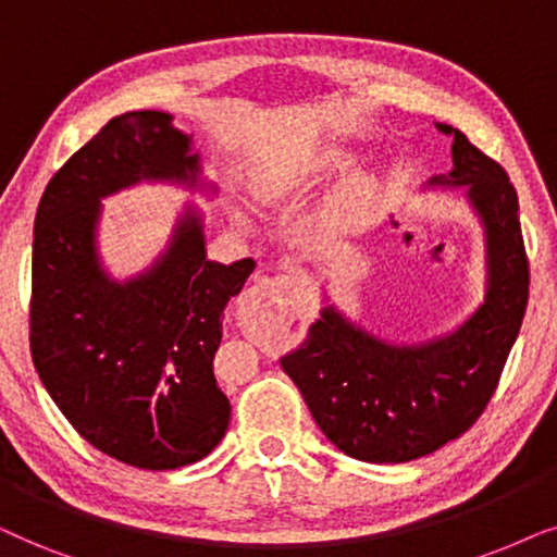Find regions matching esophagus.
<instances>
[{
    "label": "esophagus",
    "mask_w": 557,
    "mask_h": 557,
    "mask_svg": "<svg viewBox=\"0 0 557 557\" xmlns=\"http://www.w3.org/2000/svg\"><path fill=\"white\" fill-rule=\"evenodd\" d=\"M274 287H280V280L274 277V280H270V277H257L255 280V287H251V290L247 293L251 300H262V298H267V295L270 293H274Z\"/></svg>",
    "instance_id": "esophagus-1"
}]
</instances>
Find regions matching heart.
Returning <instances> with one entry per match:
<instances>
[{"label": "heart", "instance_id": "obj_1", "mask_svg": "<svg viewBox=\"0 0 557 557\" xmlns=\"http://www.w3.org/2000/svg\"><path fill=\"white\" fill-rule=\"evenodd\" d=\"M354 154L346 150V147H325V150L318 154L315 162V173L318 175H331V173H341L351 165ZM372 193H374V183L372 177L359 175L351 177V183L346 185L344 190L338 193L336 201L331 203L329 213H325V224L331 228H344L351 226L364 216L369 203H372Z\"/></svg>", "mask_w": 557, "mask_h": 557}]
</instances>
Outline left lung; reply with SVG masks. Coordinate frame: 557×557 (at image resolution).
I'll use <instances>...</instances> for the list:
<instances>
[{"label": "left lung", "instance_id": "left-lung-1", "mask_svg": "<svg viewBox=\"0 0 557 557\" xmlns=\"http://www.w3.org/2000/svg\"><path fill=\"white\" fill-rule=\"evenodd\" d=\"M435 127L454 137V170L430 185L466 188L479 213L484 302L456 331L425 344H387L325 306L300 348L280 359L315 425L356 461H414L463 435L492 399L528 308L530 264L515 185L463 132Z\"/></svg>", "mask_w": 557, "mask_h": 557}]
</instances>
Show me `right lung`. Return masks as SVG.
Returning <instances> with one entry per match:
<instances>
[{"mask_svg":"<svg viewBox=\"0 0 557 557\" xmlns=\"http://www.w3.org/2000/svg\"><path fill=\"white\" fill-rule=\"evenodd\" d=\"M193 139L165 111H127L50 177L35 216L29 351L58 410L116 461L168 471L224 438L232 405L213 376L226 302L255 259H206L201 213L185 209L168 249L111 280L96 249L101 198L139 181L201 185Z\"/></svg>","mask_w":557,"mask_h":557,"instance_id":"right-lung-1","label":"right lung"}]
</instances>
